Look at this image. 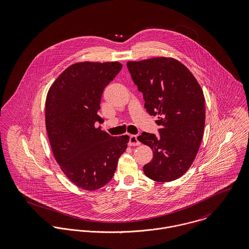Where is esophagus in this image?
Segmentation results:
<instances>
[{"mask_svg": "<svg viewBox=\"0 0 249 249\" xmlns=\"http://www.w3.org/2000/svg\"><path fill=\"white\" fill-rule=\"evenodd\" d=\"M128 144H129L130 146H135V145H139V144H140V142H139V140H138V138H137L136 135H130Z\"/></svg>", "mask_w": 249, "mask_h": 249, "instance_id": "esophagus-1", "label": "esophagus"}]
</instances>
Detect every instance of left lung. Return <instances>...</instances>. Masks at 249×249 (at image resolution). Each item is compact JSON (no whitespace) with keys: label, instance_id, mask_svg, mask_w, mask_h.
Returning <instances> with one entry per match:
<instances>
[{"label":"left lung","instance_id":"1","mask_svg":"<svg viewBox=\"0 0 249 249\" xmlns=\"http://www.w3.org/2000/svg\"><path fill=\"white\" fill-rule=\"evenodd\" d=\"M132 80L142 92L144 107L160 128L159 135L142 132L140 142L153 150L144 175L158 182L182 177L193 164L202 140L205 101L196 77L171 57L128 61Z\"/></svg>","mask_w":249,"mask_h":249}]
</instances>
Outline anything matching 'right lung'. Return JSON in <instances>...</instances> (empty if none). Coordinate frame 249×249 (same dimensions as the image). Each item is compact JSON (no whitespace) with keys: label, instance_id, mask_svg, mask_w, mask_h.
I'll return each instance as SVG.
<instances>
[{"label":"right lung","instance_id":"1","mask_svg":"<svg viewBox=\"0 0 249 249\" xmlns=\"http://www.w3.org/2000/svg\"><path fill=\"white\" fill-rule=\"evenodd\" d=\"M119 62H81L63 71L46 101V128L53 153L77 187L98 190L112 179L129 137L96 127L105 88L122 69Z\"/></svg>","mask_w":249,"mask_h":249}]
</instances>
